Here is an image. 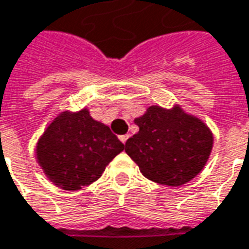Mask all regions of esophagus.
Returning a JSON list of instances; mask_svg holds the SVG:
<instances>
[{"label": "esophagus", "mask_w": 249, "mask_h": 249, "mask_svg": "<svg viewBox=\"0 0 249 249\" xmlns=\"http://www.w3.org/2000/svg\"><path fill=\"white\" fill-rule=\"evenodd\" d=\"M128 137H129V135H121L120 136V140H121V142H126V140H128Z\"/></svg>", "instance_id": "esophagus-1"}]
</instances>
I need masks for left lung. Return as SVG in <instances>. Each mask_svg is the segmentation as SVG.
<instances>
[{"label":"left lung","instance_id":"left-lung-1","mask_svg":"<svg viewBox=\"0 0 249 249\" xmlns=\"http://www.w3.org/2000/svg\"><path fill=\"white\" fill-rule=\"evenodd\" d=\"M135 124L139 132L126 140L125 152L149 180L183 185L202 170L209 158L213 145L210 130L179 107H151Z\"/></svg>","mask_w":249,"mask_h":249}]
</instances>
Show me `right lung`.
<instances>
[{
	"instance_id": "add662e5",
	"label": "right lung",
	"mask_w": 249,
	"mask_h": 249,
	"mask_svg": "<svg viewBox=\"0 0 249 249\" xmlns=\"http://www.w3.org/2000/svg\"><path fill=\"white\" fill-rule=\"evenodd\" d=\"M124 144L109 126L90 117L86 109L62 113L37 144V160L47 177L64 190H79L105 171Z\"/></svg>"
}]
</instances>
